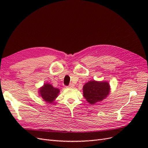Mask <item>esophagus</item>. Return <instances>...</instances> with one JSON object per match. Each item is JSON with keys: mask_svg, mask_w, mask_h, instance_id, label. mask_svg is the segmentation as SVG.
Instances as JSON below:
<instances>
[{"mask_svg": "<svg viewBox=\"0 0 148 148\" xmlns=\"http://www.w3.org/2000/svg\"><path fill=\"white\" fill-rule=\"evenodd\" d=\"M74 86H75V85H74L73 84L71 83V84H70L69 85V86H67V88H74Z\"/></svg>", "mask_w": 148, "mask_h": 148, "instance_id": "esophagus-1", "label": "esophagus"}]
</instances>
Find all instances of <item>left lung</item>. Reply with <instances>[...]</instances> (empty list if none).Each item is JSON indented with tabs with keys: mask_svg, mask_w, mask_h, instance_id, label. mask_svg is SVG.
<instances>
[{
	"mask_svg": "<svg viewBox=\"0 0 148 148\" xmlns=\"http://www.w3.org/2000/svg\"><path fill=\"white\" fill-rule=\"evenodd\" d=\"M110 92V86L107 82L89 81L83 86V96L92 104L102 101Z\"/></svg>",
	"mask_w": 148,
	"mask_h": 148,
	"instance_id": "left-lung-1",
	"label": "left lung"
}]
</instances>
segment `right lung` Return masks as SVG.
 Listing matches in <instances>:
<instances>
[{
	"mask_svg": "<svg viewBox=\"0 0 148 148\" xmlns=\"http://www.w3.org/2000/svg\"><path fill=\"white\" fill-rule=\"evenodd\" d=\"M59 89L53 88L50 84H44V86L39 90V93L42 99L48 102L52 103L57 97Z\"/></svg>",
	"mask_w": 148,
	"mask_h": 148,
	"instance_id": "right-lung-1",
	"label": "right lung"
}]
</instances>
